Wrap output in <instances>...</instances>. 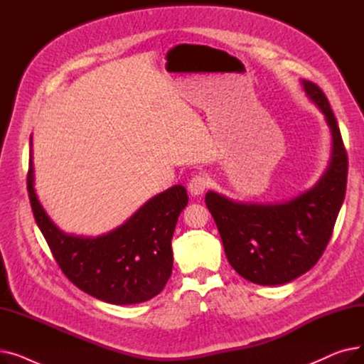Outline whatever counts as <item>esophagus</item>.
<instances>
[{
    "label": "esophagus",
    "instance_id": "esophagus-1",
    "mask_svg": "<svg viewBox=\"0 0 364 364\" xmlns=\"http://www.w3.org/2000/svg\"><path fill=\"white\" fill-rule=\"evenodd\" d=\"M209 181L206 178V176H202V174H198L195 176L192 180L188 181V192L192 195H202L205 192V188L208 187Z\"/></svg>",
    "mask_w": 364,
    "mask_h": 364
}]
</instances>
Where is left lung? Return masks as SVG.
<instances>
[{
	"label": "left lung",
	"instance_id": "left-lung-1",
	"mask_svg": "<svg viewBox=\"0 0 364 364\" xmlns=\"http://www.w3.org/2000/svg\"><path fill=\"white\" fill-rule=\"evenodd\" d=\"M302 85L326 117L333 137L331 165L317 186L277 205L239 203L215 192L205 196L228 262L257 284H283L313 269L332 237L346 198L348 158L336 118L317 84Z\"/></svg>",
	"mask_w": 364,
	"mask_h": 364
}]
</instances>
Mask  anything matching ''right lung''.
Here are the masks:
<instances>
[{"instance_id":"obj_1","label":"right lung","mask_w":364,"mask_h":364,"mask_svg":"<svg viewBox=\"0 0 364 364\" xmlns=\"http://www.w3.org/2000/svg\"><path fill=\"white\" fill-rule=\"evenodd\" d=\"M29 158L26 181L32 213L65 276L76 288L109 304H139L156 296L172 273L171 240L188 202L186 188L174 186L150 199L109 235L73 236L59 230L38 202L32 150Z\"/></svg>"}]
</instances>
